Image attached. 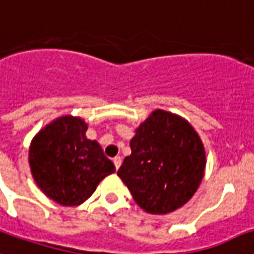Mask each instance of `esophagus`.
Wrapping results in <instances>:
<instances>
[{"label":"esophagus","mask_w":254,"mask_h":254,"mask_svg":"<svg viewBox=\"0 0 254 254\" xmlns=\"http://www.w3.org/2000/svg\"><path fill=\"white\" fill-rule=\"evenodd\" d=\"M114 166H115V168H119V167H121V164H122V158L121 156H117V158H114Z\"/></svg>","instance_id":"esophagus-1"}]
</instances>
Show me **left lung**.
<instances>
[{
    "label": "left lung",
    "mask_w": 254,
    "mask_h": 254,
    "mask_svg": "<svg viewBox=\"0 0 254 254\" xmlns=\"http://www.w3.org/2000/svg\"><path fill=\"white\" fill-rule=\"evenodd\" d=\"M129 147L118 176L143 211L167 215L190 201L207 166L204 144L190 122L156 109L137 126Z\"/></svg>",
    "instance_id": "obj_1"
}]
</instances>
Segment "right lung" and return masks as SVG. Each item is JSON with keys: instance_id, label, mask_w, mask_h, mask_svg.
I'll use <instances>...</instances> for the list:
<instances>
[{"instance_id": "right-lung-1", "label": "right lung", "mask_w": 254, "mask_h": 254, "mask_svg": "<svg viewBox=\"0 0 254 254\" xmlns=\"http://www.w3.org/2000/svg\"><path fill=\"white\" fill-rule=\"evenodd\" d=\"M87 123L64 115L46 125L33 137L29 166L39 190L64 207L87 200L115 166L96 140L86 137Z\"/></svg>"}]
</instances>
